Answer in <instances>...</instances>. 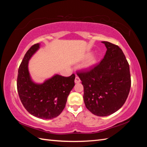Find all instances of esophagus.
<instances>
[{"label":"esophagus","instance_id":"34e87169","mask_svg":"<svg viewBox=\"0 0 147 147\" xmlns=\"http://www.w3.org/2000/svg\"><path fill=\"white\" fill-rule=\"evenodd\" d=\"M80 82H81L80 78L78 76H76L75 78V80H74V82H75L76 83H80Z\"/></svg>","mask_w":147,"mask_h":147}]
</instances>
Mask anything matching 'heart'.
<instances>
[{
	"mask_svg": "<svg viewBox=\"0 0 147 147\" xmlns=\"http://www.w3.org/2000/svg\"><path fill=\"white\" fill-rule=\"evenodd\" d=\"M95 61L96 59L94 57H90L88 61H87L86 63V66L87 67H89V66H91V65H92L93 64L95 63Z\"/></svg>",
	"mask_w": 147,
	"mask_h": 147,
	"instance_id": "b5f03b06",
	"label": "heart"
}]
</instances>
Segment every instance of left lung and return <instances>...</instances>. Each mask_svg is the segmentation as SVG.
<instances>
[{
  "mask_svg": "<svg viewBox=\"0 0 147 147\" xmlns=\"http://www.w3.org/2000/svg\"><path fill=\"white\" fill-rule=\"evenodd\" d=\"M102 60L88 69L78 71L84 88L86 109L98 116H107L125 103L131 88L129 65L119 47L109 42Z\"/></svg>",
  "mask_w": 147,
  "mask_h": 147,
  "instance_id": "left-lung-1",
  "label": "left lung"
}]
</instances>
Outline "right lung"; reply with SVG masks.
Returning a JSON list of instances; mask_svg holds the SVG:
<instances>
[{
  "label": "right lung",
  "mask_w": 147,
  "mask_h": 147,
  "mask_svg": "<svg viewBox=\"0 0 147 147\" xmlns=\"http://www.w3.org/2000/svg\"><path fill=\"white\" fill-rule=\"evenodd\" d=\"M39 44L32 45L24 55L19 67L17 89L21 102L30 114L43 119H51L60 115L67 96L74 85L75 74L68 77L55 75L40 85L31 80L28 64Z\"/></svg>",
  "instance_id": "right-lung-1"
}]
</instances>
